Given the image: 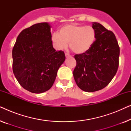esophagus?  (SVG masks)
Masks as SVG:
<instances>
[{"label":"esophagus","mask_w":131,"mask_h":131,"mask_svg":"<svg viewBox=\"0 0 131 131\" xmlns=\"http://www.w3.org/2000/svg\"><path fill=\"white\" fill-rule=\"evenodd\" d=\"M65 55H66V58H69V57H70V55L69 54V53H66Z\"/></svg>","instance_id":"obj_1"}]
</instances>
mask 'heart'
Instances as JSON below:
<instances>
[{"label":"heart","instance_id":"heart-1","mask_svg":"<svg viewBox=\"0 0 131 131\" xmlns=\"http://www.w3.org/2000/svg\"><path fill=\"white\" fill-rule=\"evenodd\" d=\"M96 32L91 26L76 24L64 25L58 33L52 36L53 46L58 51L66 49L69 43L71 51L76 54H83L90 50L95 42Z\"/></svg>","mask_w":131,"mask_h":131}]
</instances>
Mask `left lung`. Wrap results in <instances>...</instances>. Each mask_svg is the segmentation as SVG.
<instances>
[{
    "instance_id": "obj_1",
    "label": "left lung",
    "mask_w": 131,
    "mask_h": 131,
    "mask_svg": "<svg viewBox=\"0 0 131 131\" xmlns=\"http://www.w3.org/2000/svg\"><path fill=\"white\" fill-rule=\"evenodd\" d=\"M95 42L86 53L76 54L73 76L78 87L85 92L103 89L113 79L119 67L120 48L115 35L98 23Z\"/></svg>"
}]
</instances>
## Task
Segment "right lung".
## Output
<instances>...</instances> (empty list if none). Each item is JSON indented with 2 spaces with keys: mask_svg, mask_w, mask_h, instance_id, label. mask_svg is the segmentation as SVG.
Listing matches in <instances>:
<instances>
[{
  "mask_svg": "<svg viewBox=\"0 0 131 131\" xmlns=\"http://www.w3.org/2000/svg\"><path fill=\"white\" fill-rule=\"evenodd\" d=\"M48 23L34 24L23 30L12 49V69L23 88L35 94L52 86L57 71L65 61L64 52L56 51Z\"/></svg>",
  "mask_w": 131,
  "mask_h": 131,
  "instance_id": "obj_1",
  "label": "right lung"
}]
</instances>
